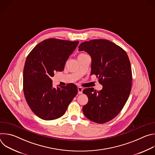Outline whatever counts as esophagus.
<instances>
[{
	"label": "esophagus",
	"mask_w": 155,
	"mask_h": 155,
	"mask_svg": "<svg viewBox=\"0 0 155 155\" xmlns=\"http://www.w3.org/2000/svg\"><path fill=\"white\" fill-rule=\"evenodd\" d=\"M83 90V88L82 87H81V86H78V93L79 94H82Z\"/></svg>",
	"instance_id": "34e87169"
}]
</instances>
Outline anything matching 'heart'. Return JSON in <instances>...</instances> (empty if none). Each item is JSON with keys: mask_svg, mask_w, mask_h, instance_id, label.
<instances>
[{"mask_svg": "<svg viewBox=\"0 0 155 155\" xmlns=\"http://www.w3.org/2000/svg\"><path fill=\"white\" fill-rule=\"evenodd\" d=\"M83 54H83V53H82V54H80V55H83Z\"/></svg>", "mask_w": 155, "mask_h": 155, "instance_id": "heart-1", "label": "heart"}]
</instances>
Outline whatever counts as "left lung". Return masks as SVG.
<instances>
[{
    "mask_svg": "<svg viewBox=\"0 0 155 155\" xmlns=\"http://www.w3.org/2000/svg\"><path fill=\"white\" fill-rule=\"evenodd\" d=\"M78 50L90 54L91 75H96L103 87L99 91L92 87L83 91L88 97L83 114L93 122L107 123L121 112L130 93L132 70L128 56L122 48L104 39L84 41Z\"/></svg>",
    "mask_w": 155,
    "mask_h": 155,
    "instance_id": "8db88e82",
    "label": "left lung"
}]
</instances>
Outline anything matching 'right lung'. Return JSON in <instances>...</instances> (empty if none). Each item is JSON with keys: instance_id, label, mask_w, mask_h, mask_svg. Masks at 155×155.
I'll use <instances>...</instances> for the list:
<instances>
[{"instance_id": "right-lung-1", "label": "right lung", "mask_w": 155, "mask_h": 155, "mask_svg": "<svg viewBox=\"0 0 155 155\" xmlns=\"http://www.w3.org/2000/svg\"><path fill=\"white\" fill-rule=\"evenodd\" d=\"M79 41L57 38L39 43L28 54L23 71V91L32 111L44 120L61 117L78 93L77 86L69 83L53 87L51 79L62 72L66 61Z\"/></svg>"}]
</instances>
